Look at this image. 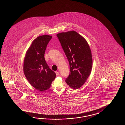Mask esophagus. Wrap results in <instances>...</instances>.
Masks as SVG:
<instances>
[{"instance_id": "obj_1", "label": "esophagus", "mask_w": 125, "mask_h": 125, "mask_svg": "<svg viewBox=\"0 0 125 125\" xmlns=\"http://www.w3.org/2000/svg\"><path fill=\"white\" fill-rule=\"evenodd\" d=\"M55 73H56L57 75H59V72H57V71L55 72Z\"/></svg>"}]
</instances>
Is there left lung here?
I'll return each mask as SVG.
<instances>
[{
  "label": "left lung",
  "mask_w": 125,
  "mask_h": 125,
  "mask_svg": "<svg viewBox=\"0 0 125 125\" xmlns=\"http://www.w3.org/2000/svg\"><path fill=\"white\" fill-rule=\"evenodd\" d=\"M70 65V74L65 80L73 89L80 88L90 75L93 66L92 52L84 37L75 31L57 34Z\"/></svg>",
  "instance_id": "8db88e82"
}]
</instances>
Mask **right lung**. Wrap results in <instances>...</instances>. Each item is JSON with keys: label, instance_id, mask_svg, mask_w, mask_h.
Here are the masks:
<instances>
[{"label": "right lung", "instance_id": "add662e5", "mask_svg": "<svg viewBox=\"0 0 125 125\" xmlns=\"http://www.w3.org/2000/svg\"><path fill=\"white\" fill-rule=\"evenodd\" d=\"M52 36L44 35L33 41L24 59L23 70L28 81L37 90L43 92L51 87L56 74L46 63L44 54Z\"/></svg>", "mask_w": 125, "mask_h": 125}]
</instances>
